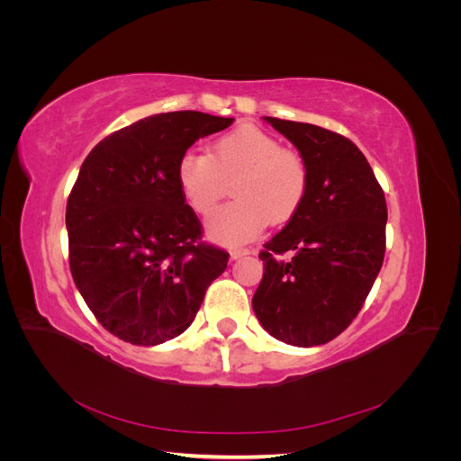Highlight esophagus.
Returning a JSON list of instances; mask_svg holds the SVG:
<instances>
[{
  "mask_svg": "<svg viewBox=\"0 0 461 461\" xmlns=\"http://www.w3.org/2000/svg\"><path fill=\"white\" fill-rule=\"evenodd\" d=\"M252 252H249L248 248H232L230 249V259H240L244 256H249Z\"/></svg>",
  "mask_w": 461,
  "mask_h": 461,
  "instance_id": "esophagus-1",
  "label": "esophagus"
}]
</instances>
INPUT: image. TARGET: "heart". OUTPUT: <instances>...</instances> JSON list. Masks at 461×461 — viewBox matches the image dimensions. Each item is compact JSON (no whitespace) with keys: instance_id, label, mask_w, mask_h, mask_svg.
I'll list each match as a JSON object with an SVG mask.
<instances>
[{"instance_id":"obj_1","label":"heart","mask_w":461,"mask_h":461,"mask_svg":"<svg viewBox=\"0 0 461 461\" xmlns=\"http://www.w3.org/2000/svg\"><path fill=\"white\" fill-rule=\"evenodd\" d=\"M232 180L229 205L207 221V236L219 244H242L265 229L290 221L310 186L308 163L281 148L258 127H240L217 138L209 153L186 149L176 163V183L186 203L200 215L212 213Z\"/></svg>"}]
</instances>
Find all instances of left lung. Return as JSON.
Masks as SVG:
<instances>
[{"instance_id":"obj_1","label":"left lung","mask_w":461,"mask_h":461,"mask_svg":"<svg viewBox=\"0 0 461 461\" xmlns=\"http://www.w3.org/2000/svg\"><path fill=\"white\" fill-rule=\"evenodd\" d=\"M263 119L296 146L310 186L296 215L265 242L252 305L276 340L327 344L356 319L383 267L384 192L352 140L310 122Z\"/></svg>"}]
</instances>
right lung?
I'll list each match as a JSON object with an SVG mask.
<instances>
[{
    "label": "right lung",
    "mask_w": 461,
    "mask_h": 461,
    "mask_svg": "<svg viewBox=\"0 0 461 461\" xmlns=\"http://www.w3.org/2000/svg\"><path fill=\"white\" fill-rule=\"evenodd\" d=\"M232 121L200 111L151 115L105 136L80 167L65 215L68 263L90 312L124 342L178 337L227 269L225 249L200 240L176 163Z\"/></svg>",
    "instance_id": "1"
}]
</instances>
